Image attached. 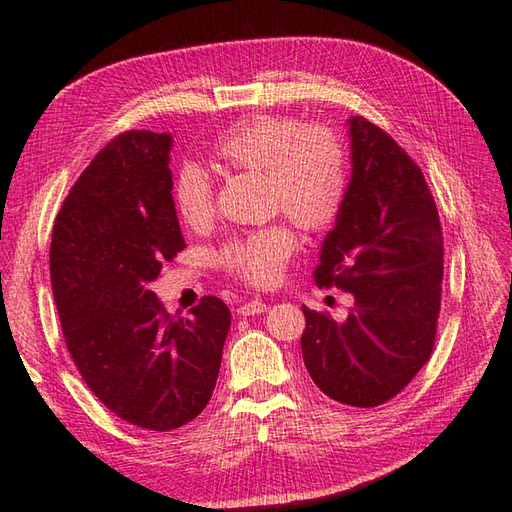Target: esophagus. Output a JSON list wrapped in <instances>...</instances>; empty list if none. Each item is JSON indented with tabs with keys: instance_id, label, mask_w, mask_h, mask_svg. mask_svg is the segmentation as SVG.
Returning <instances> with one entry per match:
<instances>
[{
	"instance_id": "1",
	"label": "esophagus",
	"mask_w": 512,
	"mask_h": 512,
	"mask_svg": "<svg viewBox=\"0 0 512 512\" xmlns=\"http://www.w3.org/2000/svg\"><path fill=\"white\" fill-rule=\"evenodd\" d=\"M266 303L262 301V299H255V301H248V303H244V306H239L237 308V314L239 317H255V314H262V312H266Z\"/></svg>"
}]
</instances>
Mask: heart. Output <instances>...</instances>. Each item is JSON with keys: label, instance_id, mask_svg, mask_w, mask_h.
I'll list each match as a JSON object with an SVG mask.
<instances>
[{"label": "heart", "instance_id": "heart-1", "mask_svg": "<svg viewBox=\"0 0 512 512\" xmlns=\"http://www.w3.org/2000/svg\"><path fill=\"white\" fill-rule=\"evenodd\" d=\"M213 156L226 169L264 173L270 206L306 231L330 226L341 211L347 189L345 154L330 129L301 127L290 116L255 114L226 127L215 138ZM173 204L189 228L209 226L215 217L209 173L198 165H182L173 180ZM295 250V233L275 224L228 239L217 259L233 277L268 288L284 275Z\"/></svg>", "mask_w": 512, "mask_h": 512}]
</instances>
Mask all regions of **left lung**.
<instances>
[{
	"label": "left lung",
	"instance_id": "obj_1",
	"mask_svg": "<svg viewBox=\"0 0 512 512\" xmlns=\"http://www.w3.org/2000/svg\"><path fill=\"white\" fill-rule=\"evenodd\" d=\"M352 178L314 284L352 292L345 321L303 308L301 352L325 396L378 407L405 389L436 341L444 246L420 167L363 116L347 121Z\"/></svg>",
	"mask_w": 512,
	"mask_h": 512
}]
</instances>
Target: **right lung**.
I'll return each mask as SVG.
<instances>
[{
    "label": "right lung",
    "mask_w": 512,
    "mask_h": 512,
    "mask_svg": "<svg viewBox=\"0 0 512 512\" xmlns=\"http://www.w3.org/2000/svg\"><path fill=\"white\" fill-rule=\"evenodd\" d=\"M171 147V134L154 132L107 143L65 198L50 244L74 365L107 409L149 431L178 429L206 407L231 328L222 299L202 297L176 319L149 290L184 248Z\"/></svg>",
    "instance_id": "add662e5"
}]
</instances>
